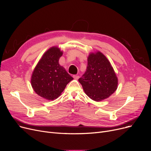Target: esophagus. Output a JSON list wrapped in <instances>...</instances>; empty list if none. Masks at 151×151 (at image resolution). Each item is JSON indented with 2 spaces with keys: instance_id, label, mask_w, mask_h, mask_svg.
<instances>
[{
  "instance_id": "34e87169",
  "label": "esophagus",
  "mask_w": 151,
  "mask_h": 151,
  "mask_svg": "<svg viewBox=\"0 0 151 151\" xmlns=\"http://www.w3.org/2000/svg\"><path fill=\"white\" fill-rule=\"evenodd\" d=\"M73 77L74 79H75V80H78V79L79 78H80V76H79L78 75H73Z\"/></svg>"
}]
</instances>
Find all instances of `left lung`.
<instances>
[{
	"label": "left lung",
	"instance_id": "obj_1",
	"mask_svg": "<svg viewBox=\"0 0 151 151\" xmlns=\"http://www.w3.org/2000/svg\"><path fill=\"white\" fill-rule=\"evenodd\" d=\"M78 81L87 96L97 101L109 97L117 88V78L114 71L100 52L89 54L86 72Z\"/></svg>",
	"mask_w": 151,
	"mask_h": 151
}]
</instances>
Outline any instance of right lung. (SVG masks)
Wrapping results in <instances>:
<instances>
[{
	"mask_svg": "<svg viewBox=\"0 0 151 151\" xmlns=\"http://www.w3.org/2000/svg\"><path fill=\"white\" fill-rule=\"evenodd\" d=\"M62 55V51L58 47H51L43 54L32 75L31 85L34 91L48 100L57 99L73 79L59 65Z\"/></svg>",
	"mask_w": 151,
	"mask_h": 151,
	"instance_id": "add662e5",
	"label": "right lung"
}]
</instances>
